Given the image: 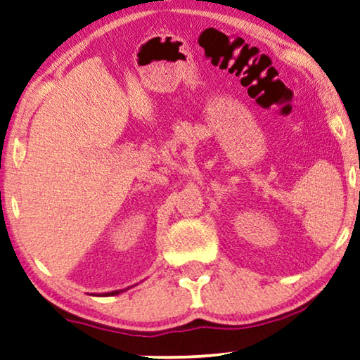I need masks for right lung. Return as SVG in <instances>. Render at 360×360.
<instances>
[{"label": "right lung", "mask_w": 360, "mask_h": 360, "mask_svg": "<svg viewBox=\"0 0 360 360\" xmlns=\"http://www.w3.org/2000/svg\"><path fill=\"white\" fill-rule=\"evenodd\" d=\"M121 291H112V292H106L103 294V296H116V294H120Z\"/></svg>", "instance_id": "obj_1"}]
</instances>
